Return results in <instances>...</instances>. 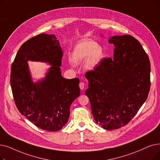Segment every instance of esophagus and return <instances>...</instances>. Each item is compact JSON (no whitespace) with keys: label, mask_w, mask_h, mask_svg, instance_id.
<instances>
[{"label":"esophagus","mask_w":160,"mask_h":160,"mask_svg":"<svg viewBox=\"0 0 160 160\" xmlns=\"http://www.w3.org/2000/svg\"><path fill=\"white\" fill-rule=\"evenodd\" d=\"M79 87H80V89H82V90L84 89V88H85V84H84V82H80V84H79Z\"/></svg>","instance_id":"34e87169"}]
</instances>
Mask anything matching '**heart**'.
I'll return each mask as SVG.
<instances>
[{
  "label": "heart",
  "instance_id": "obj_1",
  "mask_svg": "<svg viewBox=\"0 0 160 160\" xmlns=\"http://www.w3.org/2000/svg\"><path fill=\"white\" fill-rule=\"evenodd\" d=\"M103 57L102 47L91 40H84L76 45L71 55V61L74 64L85 61L88 69H93L99 64Z\"/></svg>",
  "mask_w": 160,
  "mask_h": 160
}]
</instances>
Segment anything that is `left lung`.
<instances>
[{
    "mask_svg": "<svg viewBox=\"0 0 160 160\" xmlns=\"http://www.w3.org/2000/svg\"><path fill=\"white\" fill-rule=\"evenodd\" d=\"M113 58H105L86 73L95 121L103 129L126 126L147 100L150 88L148 55L136 38L128 34L112 37Z\"/></svg>",
    "mask_w": 160,
    "mask_h": 160,
    "instance_id": "left-lung-1",
    "label": "left lung"
}]
</instances>
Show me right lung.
Wrapping results in <instances>:
<instances>
[{
  "mask_svg": "<svg viewBox=\"0 0 160 160\" xmlns=\"http://www.w3.org/2000/svg\"><path fill=\"white\" fill-rule=\"evenodd\" d=\"M62 57L63 51L54 34L42 33L22 45L11 67L10 84L18 110L36 126L49 131L65 126L71 104L80 93L78 78L66 79L61 76ZM28 60L52 66L44 79L34 82Z\"/></svg>",
  "mask_w": 160,
  "mask_h": 160,
  "instance_id": "right-lung-1",
  "label": "right lung"
}]
</instances>
